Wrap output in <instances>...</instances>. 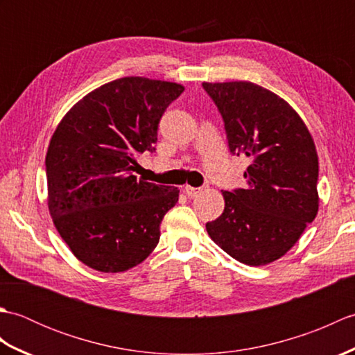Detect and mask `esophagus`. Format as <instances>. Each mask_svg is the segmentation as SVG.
Returning a JSON list of instances; mask_svg holds the SVG:
<instances>
[{"label": "esophagus", "mask_w": 355, "mask_h": 355, "mask_svg": "<svg viewBox=\"0 0 355 355\" xmlns=\"http://www.w3.org/2000/svg\"><path fill=\"white\" fill-rule=\"evenodd\" d=\"M202 192V187H192V186H184V193L187 195V197H197V195Z\"/></svg>", "instance_id": "esophagus-1"}]
</instances>
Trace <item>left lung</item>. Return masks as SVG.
I'll list each match as a JSON object with an SVG mask.
<instances>
[{
    "label": "left lung",
    "instance_id": "1",
    "mask_svg": "<svg viewBox=\"0 0 355 355\" xmlns=\"http://www.w3.org/2000/svg\"><path fill=\"white\" fill-rule=\"evenodd\" d=\"M224 120L229 149L250 160L245 189L224 191V212L207 223L216 245L247 266H266L297 243L319 210V158L288 103L252 82L202 84Z\"/></svg>",
    "mask_w": 355,
    "mask_h": 355
}]
</instances>
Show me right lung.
<instances>
[{"mask_svg": "<svg viewBox=\"0 0 355 355\" xmlns=\"http://www.w3.org/2000/svg\"><path fill=\"white\" fill-rule=\"evenodd\" d=\"M183 92L173 82L116 79L88 93L58 125L45 157L49 210L85 266L119 273L157 247L180 191L134 172L137 157L155 150L160 119Z\"/></svg>", "mask_w": 355, "mask_h": 355, "instance_id": "add662e5", "label": "right lung"}]
</instances>
